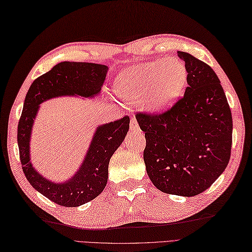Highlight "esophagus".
Segmentation results:
<instances>
[{
	"label": "esophagus",
	"instance_id": "obj_1",
	"mask_svg": "<svg viewBox=\"0 0 252 252\" xmlns=\"http://www.w3.org/2000/svg\"><path fill=\"white\" fill-rule=\"evenodd\" d=\"M130 130L131 131H140V128H139V125H138L137 123V120L135 119V117H131L130 119Z\"/></svg>",
	"mask_w": 252,
	"mask_h": 252
}]
</instances>
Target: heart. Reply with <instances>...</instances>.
I'll use <instances>...</instances> for the list:
<instances>
[{"instance_id":"b5f03b06","label":"heart","mask_w":252,"mask_h":252,"mask_svg":"<svg viewBox=\"0 0 252 252\" xmlns=\"http://www.w3.org/2000/svg\"><path fill=\"white\" fill-rule=\"evenodd\" d=\"M188 71L179 59H158L131 66L116 80V90L127 102L162 113L176 103L187 85Z\"/></svg>"}]
</instances>
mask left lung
Returning a JSON list of instances; mask_svg holds the SVG:
<instances>
[{
    "mask_svg": "<svg viewBox=\"0 0 252 252\" xmlns=\"http://www.w3.org/2000/svg\"><path fill=\"white\" fill-rule=\"evenodd\" d=\"M188 71L185 94L161 115L138 113L145 131L146 169L165 193L192 197L220 176L230 158L233 120L214 70L191 54L178 51Z\"/></svg>",
    "mask_w": 252,
    "mask_h": 252,
    "instance_id": "1",
    "label": "left lung"
}]
</instances>
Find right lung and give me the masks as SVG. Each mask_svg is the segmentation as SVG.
<instances>
[{
  "label": "right lung",
  "instance_id": "right-lung-1",
  "mask_svg": "<svg viewBox=\"0 0 252 252\" xmlns=\"http://www.w3.org/2000/svg\"><path fill=\"white\" fill-rule=\"evenodd\" d=\"M109 67L83 62H62L35 79L26 94L17 129L23 171L30 185L62 207H79L103 191L109 176V163L129 129V117L100 125L92 136L83 163L65 182H52L34 168L30 157L32 127L40 104L60 96L92 99L101 94Z\"/></svg>",
  "mask_w": 252,
  "mask_h": 252
}]
</instances>
